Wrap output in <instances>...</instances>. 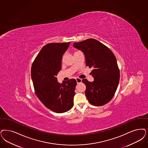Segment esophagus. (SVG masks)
<instances>
[{
  "instance_id": "34e87169",
  "label": "esophagus",
  "mask_w": 148,
  "mask_h": 148,
  "mask_svg": "<svg viewBox=\"0 0 148 148\" xmlns=\"http://www.w3.org/2000/svg\"><path fill=\"white\" fill-rule=\"evenodd\" d=\"M76 81H77V84H79V83H81V82H82V79H80V78L77 77V78H76Z\"/></svg>"
}]
</instances>
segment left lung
<instances>
[{"label": "left lung", "mask_w": 148, "mask_h": 148, "mask_svg": "<svg viewBox=\"0 0 148 148\" xmlns=\"http://www.w3.org/2000/svg\"><path fill=\"white\" fill-rule=\"evenodd\" d=\"M73 46L84 53L86 66L93 68L91 74L94 81L82 80L86 86L88 101L95 106L107 104L114 96L119 83L120 71L115 56L108 47L94 39L74 42Z\"/></svg>", "instance_id": "8db88e82"}]
</instances>
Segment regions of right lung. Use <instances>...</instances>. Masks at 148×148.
Returning <instances> with one entry per match:
<instances>
[{
	"label": "right lung",
	"mask_w": 148,
	"mask_h": 148,
	"mask_svg": "<svg viewBox=\"0 0 148 148\" xmlns=\"http://www.w3.org/2000/svg\"><path fill=\"white\" fill-rule=\"evenodd\" d=\"M70 44L53 42L43 46L31 68L37 97L46 107L57 113L68 112L74 106L75 79L60 83L57 78L61 69L63 55Z\"/></svg>",
	"instance_id": "add662e5"
}]
</instances>
